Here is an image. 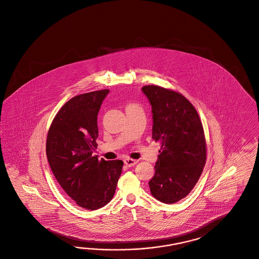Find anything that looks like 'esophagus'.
<instances>
[{"label":"esophagus","mask_w":259,"mask_h":259,"mask_svg":"<svg viewBox=\"0 0 259 259\" xmlns=\"http://www.w3.org/2000/svg\"><path fill=\"white\" fill-rule=\"evenodd\" d=\"M138 163V160H135V159H131V158H127L124 160V164H125L127 167H134L136 164Z\"/></svg>","instance_id":"34e87169"}]
</instances>
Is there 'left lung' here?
<instances>
[{
  "label": "left lung",
  "instance_id": "left-lung-1",
  "mask_svg": "<svg viewBox=\"0 0 259 259\" xmlns=\"http://www.w3.org/2000/svg\"><path fill=\"white\" fill-rule=\"evenodd\" d=\"M152 105L153 140L161 144L149 187L162 203H175L195 187L206 161L203 124L195 107L177 91L144 85Z\"/></svg>",
  "mask_w": 259,
  "mask_h": 259
}]
</instances>
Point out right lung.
<instances>
[{
    "mask_svg": "<svg viewBox=\"0 0 259 259\" xmlns=\"http://www.w3.org/2000/svg\"><path fill=\"white\" fill-rule=\"evenodd\" d=\"M108 90L92 91L70 99L50 126L46 154L50 167L64 191L87 210L111 201L121 175V160H99L97 116Z\"/></svg>",
    "mask_w": 259,
    "mask_h": 259,
    "instance_id": "1",
    "label": "right lung"
}]
</instances>
